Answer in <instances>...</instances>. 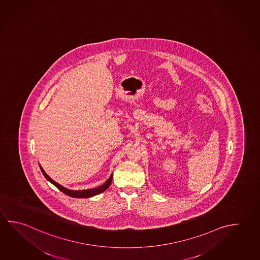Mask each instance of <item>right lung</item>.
Masks as SVG:
<instances>
[{"label": "right lung", "instance_id": "right-lung-1", "mask_svg": "<svg viewBox=\"0 0 260 260\" xmlns=\"http://www.w3.org/2000/svg\"><path fill=\"white\" fill-rule=\"evenodd\" d=\"M39 166H40V165H39ZM40 169H41L42 173L44 174V176H45L51 183H53L55 187H57L60 191H63L67 196H71V197H74V198H88V197H91V196L100 194V193L106 191V190L110 187V183L112 182V176H113V175L111 174L110 178L106 181L105 183H103L101 186L96 187V188H92V189H87V190H78V191H76V190H70V189L64 188V187L62 186V185H60L59 183H57V182H55L54 180H52V179L46 174V172L43 170L41 166H40Z\"/></svg>", "mask_w": 260, "mask_h": 260}]
</instances>
